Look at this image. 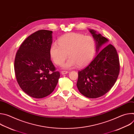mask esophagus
I'll use <instances>...</instances> for the list:
<instances>
[{"mask_svg": "<svg viewBox=\"0 0 134 134\" xmlns=\"http://www.w3.org/2000/svg\"><path fill=\"white\" fill-rule=\"evenodd\" d=\"M67 73H68V72L67 71H65V70H64V71H61V74H62V75L67 74Z\"/></svg>", "mask_w": 134, "mask_h": 134, "instance_id": "obj_1", "label": "esophagus"}]
</instances>
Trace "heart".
<instances>
[{
    "label": "heart",
    "mask_w": 134,
    "mask_h": 134,
    "mask_svg": "<svg viewBox=\"0 0 134 134\" xmlns=\"http://www.w3.org/2000/svg\"><path fill=\"white\" fill-rule=\"evenodd\" d=\"M58 44L52 43L50 47V55L57 65H62L65 69H71L76 66L79 67L88 65L92 61L95 51V42L90 36L79 33L66 34L58 39Z\"/></svg>",
    "instance_id": "b5f03b06"
}]
</instances>
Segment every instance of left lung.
I'll list each match as a JSON object with an SVG mask.
<instances>
[{"label":"left lung","mask_w":134,"mask_h":134,"mask_svg":"<svg viewBox=\"0 0 134 134\" xmlns=\"http://www.w3.org/2000/svg\"><path fill=\"white\" fill-rule=\"evenodd\" d=\"M96 43L97 55L85 69L79 71L77 87L85 97L94 99L103 96L116 83L120 71L116 48L109 44L100 48L109 40L96 31L89 29Z\"/></svg>","instance_id":"obj_1"}]
</instances>
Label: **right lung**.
Instances as JSON below:
<instances>
[{"label":"right lung","instance_id":"1","mask_svg":"<svg viewBox=\"0 0 134 134\" xmlns=\"http://www.w3.org/2000/svg\"><path fill=\"white\" fill-rule=\"evenodd\" d=\"M52 31L41 30L28 36L18 50L14 70L18 84L29 96L44 98L54 90L60 77L51 61Z\"/></svg>","mask_w":134,"mask_h":134}]
</instances>
